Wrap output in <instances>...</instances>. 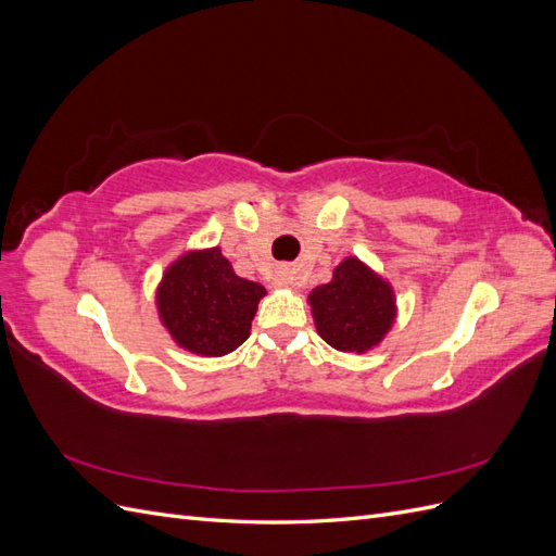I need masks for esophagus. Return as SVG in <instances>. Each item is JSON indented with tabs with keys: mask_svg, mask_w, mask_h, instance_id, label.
<instances>
[{
	"mask_svg": "<svg viewBox=\"0 0 556 556\" xmlns=\"http://www.w3.org/2000/svg\"><path fill=\"white\" fill-rule=\"evenodd\" d=\"M276 285H278V288H294V285H299V274H296V268H290V266H282V268H278V274H276Z\"/></svg>",
	"mask_w": 556,
	"mask_h": 556,
	"instance_id": "obj_1",
	"label": "esophagus"
}]
</instances>
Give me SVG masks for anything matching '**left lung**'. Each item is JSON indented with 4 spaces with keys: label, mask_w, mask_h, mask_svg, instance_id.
Masks as SVG:
<instances>
[{
    "label": "left lung",
    "mask_w": 556,
    "mask_h": 556,
    "mask_svg": "<svg viewBox=\"0 0 556 556\" xmlns=\"http://www.w3.org/2000/svg\"><path fill=\"white\" fill-rule=\"evenodd\" d=\"M317 333L341 352H366L394 323V292L371 268L348 257L308 296Z\"/></svg>",
    "instance_id": "8db88e82"
}]
</instances>
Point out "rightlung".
<instances>
[{"label": "right lung", "mask_w": 556, "mask_h": 556, "mask_svg": "<svg viewBox=\"0 0 556 556\" xmlns=\"http://www.w3.org/2000/svg\"><path fill=\"white\" fill-rule=\"evenodd\" d=\"M260 282L239 278L220 248L197 250L162 276L157 311L174 341L206 357H223L248 336L260 299Z\"/></svg>", "instance_id": "add662e5"}]
</instances>
